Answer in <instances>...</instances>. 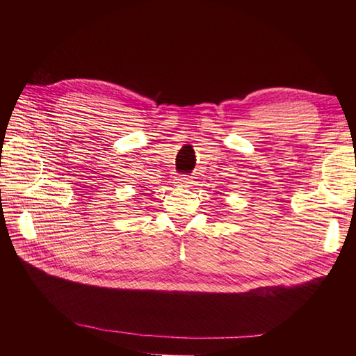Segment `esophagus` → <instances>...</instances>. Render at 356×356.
Returning <instances> with one entry per match:
<instances>
[{"label":"esophagus","mask_w":356,"mask_h":356,"mask_svg":"<svg viewBox=\"0 0 356 356\" xmlns=\"http://www.w3.org/2000/svg\"><path fill=\"white\" fill-rule=\"evenodd\" d=\"M174 184H176L177 188H190L193 186V180L191 177H186V176H179L174 180Z\"/></svg>","instance_id":"obj_1"}]
</instances>
